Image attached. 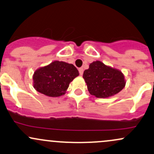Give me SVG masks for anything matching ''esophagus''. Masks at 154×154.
Wrapping results in <instances>:
<instances>
[{
	"instance_id": "1",
	"label": "esophagus",
	"mask_w": 154,
	"mask_h": 154,
	"mask_svg": "<svg viewBox=\"0 0 154 154\" xmlns=\"http://www.w3.org/2000/svg\"><path fill=\"white\" fill-rule=\"evenodd\" d=\"M83 68H80L79 69V73H80V75H82V74H83Z\"/></svg>"
}]
</instances>
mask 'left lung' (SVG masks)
<instances>
[{"mask_svg":"<svg viewBox=\"0 0 154 154\" xmlns=\"http://www.w3.org/2000/svg\"><path fill=\"white\" fill-rule=\"evenodd\" d=\"M83 78L91 95L107 98L118 94L125 87L124 76L121 71L97 60L84 71Z\"/></svg>","mask_w":154,"mask_h":154,"instance_id":"8db88e82","label":"left lung"}]
</instances>
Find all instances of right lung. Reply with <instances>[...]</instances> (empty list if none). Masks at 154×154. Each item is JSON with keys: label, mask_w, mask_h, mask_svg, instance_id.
<instances>
[{"label": "right lung", "mask_w": 154, "mask_h": 154, "mask_svg": "<svg viewBox=\"0 0 154 154\" xmlns=\"http://www.w3.org/2000/svg\"><path fill=\"white\" fill-rule=\"evenodd\" d=\"M78 75L73 64L55 60L34 72L33 87L42 94L58 97L65 94L69 83Z\"/></svg>", "instance_id": "1"}]
</instances>
